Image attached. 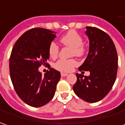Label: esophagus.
I'll return each instance as SVG.
<instances>
[{"instance_id": "1", "label": "esophagus", "mask_w": 125, "mask_h": 125, "mask_svg": "<svg viewBox=\"0 0 125 125\" xmlns=\"http://www.w3.org/2000/svg\"><path fill=\"white\" fill-rule=\"evenodd\" d=\"M67 75H68V74L67 73H61V76H62V77H66Z\"/></svg>"}]
</instances>
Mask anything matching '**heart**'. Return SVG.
Returning a JSON list of instances; mask_svg holds the SVG:
<instances>
[{
  "label": "heart",
  "instance_id": "obj_1",
  "mask_svg": "<svg viewBox=\"0 0 125 125\" xmlns=\"http://www.w3.org/2000/svg\"><path fill=\"white\" fill-rule=\"evenodd\" d=\"M61 42L65 46L72 48L71 55H72L81 56L83 55L85 53V48L83 46V40L80 35L77 33L75 31H70L66 35H64L61 38ZM59 48L58 45L55 42H51L48 47V54L49 56L55 59L59 54ZM78 65V62L76 59H61L58 60L55 63V68L63 73H68L73 69L75 66Z\"/></svg>",
  "mask_w": 125,
  "mask_h": 125
}]
</instances>
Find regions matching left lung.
<instances>
[{
    "label": "left lung",
    "instance_id": "1",
    "mask_svg": "<svg viewBox=\"0 0 125 125\" xmlns=\"http://www.w3.org/2000/svg\"><path fill=\"white\" fill-rule=\"evenodd\" d=\"M90 41L87 58L79 70L90 71L87 77L76 74L74 93L83 101L96 103L107 94L115 83L118 70V55L112 38L98 28L86 27Z\"/></svg>",
    "mask_w": 125,
    "mask_h": 125
}]
</instances>
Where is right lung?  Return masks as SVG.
<instances>
[{"label": "right lung", "mask_w": 125, "mask_h": 125, "mask_svg": "<svg viewBox=\"0 0 125 125\" xmlns=\"http://www.w3.org/2000/svg\"><path fill=\"white\" fill-rule=\"evenodd\" d=\"M54 31L34 28L26 31L13 46L9 59V71L17 94L25 103L39 107L53 98L61 74L51 68L44 76L38 70L48 66V47L56 38Z\"/></svg>", "instance_id": "add662e5"}]
</instances>
